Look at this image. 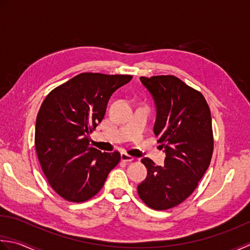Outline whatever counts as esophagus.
<instances>
[{
	"mask_svg": "<svg viewBox=\"0 0 250 250\" xmlns=\"http://www.w3.org/2000/svg\"><path fill=\"white\" fill-rule=\"evenodd\" d=\"M121 159H122V161H124V162H132V161H134V157H132L129 154H127L126 152H122Z\"/></svg>",
	"mask_w": 250,
	"mask_h": 250,
	"instance_id": "obj_1",
	"label": "esophagus"
}]
</instances>
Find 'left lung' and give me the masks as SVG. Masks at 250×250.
Here are the masks:
<instances>
[{
	"label": "left lung",
	"instance_id": "left-lung-1",
	"mask_svg": "<svg viewBox=\"0 0 250 250\" xmlns=\"http://www.w3.org/2000/svg\"><path fill=\"white\" fill-rule=\"evenodd\" d=\"M156 105L154 134L164 149V166L145 157L147 176L138 186L146 206L166 210L179 205L196 189L213 151L211 114L200 91L174 75L141 76Z\"/></svg>",
	"mask_w": 250,
	"mask_h": 250
}]
</instances>
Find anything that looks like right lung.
<instances>
[{
	"label": "right lung",
	"instance_id": "add662e5",
	"mask_svg": "<svg viewBox=\"0 0 250 250\" xmlns=\"http://www.w3.org/2000/svg\"><path fill=\"white\" fill-rule=\"evenodd\" d=\"M131 79L81 73L44 99L35 123V150L50 187L64 200L88 201L120 163V152L103 153L89 146V136L104 118L111 95Z\"/></svg>",
	"mask_w": 250,
	"mask_h": 250
}]
</instances>
